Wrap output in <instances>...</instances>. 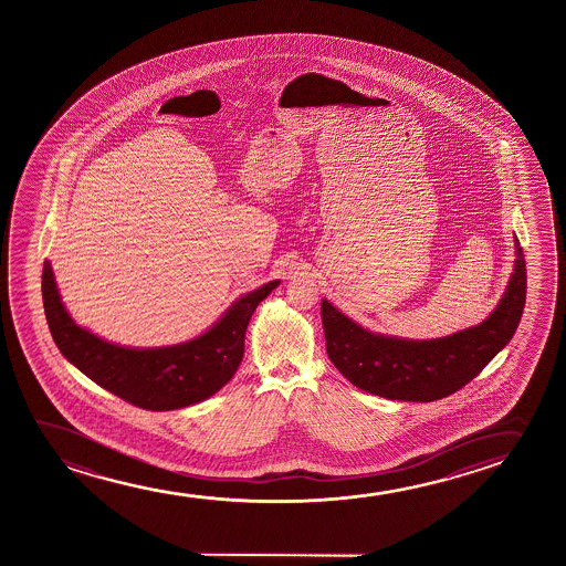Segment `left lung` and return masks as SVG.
Listing matches in <instances>:
<instances>
[{"label":"left lung","mask_w":566,"mask_h":566,"mask_svg":"<svg viewBox=\"0 0 566 566\" xmlns=\"http://www.w3.org/2000/svg\"><path fill=\"white\" fill-rule=\"evenodd\" d=\"M516 241L511 282L481 325L434 340H402L365 331L323 300L326 354L365 392L406 402H433L475 379L511 342L526 303V261Z\"/></svg>","instance_id":"1"}]
</instances>
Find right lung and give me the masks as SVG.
Wrapping results in <instances>:
<instances>
[{"label":"right lung","instance_id":"obj_1","mask_svg":"<svg viewBox=\"0 0 566 566\" xmlns=\"http://www.w3.org/2000/svg\"><path fill=\"white\" fill-rule=\"evenodd\" d=\"M279 284L272 280L243 295L199 338L155 349L116 346L75 325L63 307L48 261L42 271V302L55 346L78 371L137 408L168 411L202 402L232 379L243 357L251 315Z\"/></svg>","mask_w":566,"mask_h":566}]
</instances>
